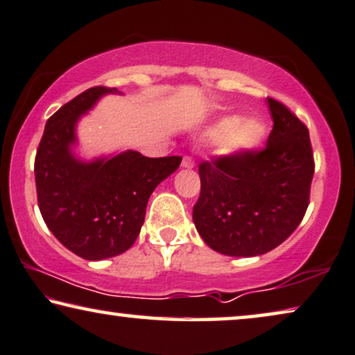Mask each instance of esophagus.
I'll use <instances>...</instances> for the list:
<instances>
[{
	"mask_svg": "<svg viewBox=\"0 0 355 355\" xmlns=\"http://www.w3.org/2000/svg\"><path fill=\"white\" fill-rule=\"evenodd\" d=\"M182 167L183 168H193L194 167V161L191 156H184L183 161H182Z\"/></svg>",
	"mask_w": 355,
	"mask_h": 355,
	"instance_id": "obj_1",
	"label": "esophagus"
}]
</instances>
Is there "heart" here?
I'll return each mask as SVG.
<instances>
[{"mask_svg": "<svg viewBox=\"0 0 355 355\" xmlns=\"http://www.w3.org/2000/svg\"><path fill=\"white\" fill-rule=\"evenodd\" d=\"M209 141L220 143V151L227 156H244L261 146L267 137V125L261 119L225 116L214 122L204 132Z\"/></svg>", "mask_w": 355, "mask_h": 355, "instance_id": "1", "label": "heart"}]
</instances>
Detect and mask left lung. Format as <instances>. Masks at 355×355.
<instances>
[{
	"instance_id": "1",
	"label": "left lung",
	"mask_w": 355,
	"mask_h": 355,
	"mask_svg": "<svg viewBox=\"0 0 355 355\" xmlns=\"http://www.w3.org/2000/svg\"><path fill=\"white\" fill-rule=\"evenodd\" d=\"M267 101L273 128L266 148L199 164L193 222L204 243L225 256L272 251L297 228L309 206L315 168L309 130L284 104Z\"/></svg>"
}]
</instances>
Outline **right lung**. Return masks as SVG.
<instances>
[{"instance_id": "right-lung-1", "label": "right lung", "mask_w": 355, "mask_h": 355, "mask_svg": "<svg viewBox=\"0 0 355 355\" xmlns=\"http://www.w3.org/2000/svg\"><path fill=\"white\" fill-rule=\"evenodd\" d=\"M117 88L93 87L48 119L35 157L38 207L46 227L69 251L87 261L132 248L148 199L182 157H146L138 151L82 161L72 153L78 119Z\"/></svg>"}]
</instances>
